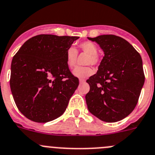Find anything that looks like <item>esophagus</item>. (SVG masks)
I'll list each match as a JSON object with an SVG mask.
<instances>
[{"label": "esophagus", "instance_id": "obj_1", "mask_svg": "<svg viewBox=\"0 0 155 155\" xmlns=\"http://www.w3.org/2000/svg\"><path fill=\"white\" fill-rule=\"evenodd\" d=\"M79 82H80L81 84H82V83H84V82H85V79H82V78L79 79Z\"/></svg>", "mask_w": 155, "mask_h": 155}]
</instances>
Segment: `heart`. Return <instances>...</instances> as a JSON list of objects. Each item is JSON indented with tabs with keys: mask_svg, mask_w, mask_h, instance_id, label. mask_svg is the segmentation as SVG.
I'll return each instance as SVG.
<instances>
[{
	"mask_svg": "<svg viewBox=\"0 0 155 155\" xmlns=\"http://www.w3.org/2000/svg\"><path fill=\"white\" fill-rule=\"evenodd\" d=\"M79 51L87 54L85 64H87L96 65L99 62V58L97 56V47L94 42L84 41L78 46ZM66 63L69 68H73L76 64L78 58V51L74 47H69L65 52ZM94 71L91 67H77L74 69L73 74L79 78H84L93 74Z\"/></svg>",
	"mask_w": 155,
	"mask_h": 155,
	"instance_id": "b5f03b06",
	"label": "heart"
}]
</instances>
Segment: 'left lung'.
<instances>
[{
  "instance_id": "8db88e82",
  "label": "left lung",
  "mask_w": 155,
  "mask_h": 155,
  "mask_svg": "<svg viewBox=\"0 0 155 155\" xmlns=\"http://www.w3.org/2000/svg\"><path fill=\"white\" fill-rule=\"evenodd\" d=\"M88 39L100 45L104 56L97 73L87 80V108L103 121H118L128 116L138 101L144 83L142 59L129 42L116 35Z\"/></svg>"
}]
</instances>
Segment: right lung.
Listing matches in <instances>:
<instances>
[{
    "label": "right lung",
    "instance_id": "1",
    "mask_svg": "<svg viewBox=\"0 0 155 155\" xmlns=\"http://www.w3.org/2000/svg\"><path fill=\"white\" fill-rule=\"evenodd\" d=\"M78 37L40 35L28 40L11 62V93L18 110L31 120L60 117L79 81L69 70L65 52Z\"/></svg>",
    "mask_w": 155,
    "mask_h": 155
}]
</instances>
